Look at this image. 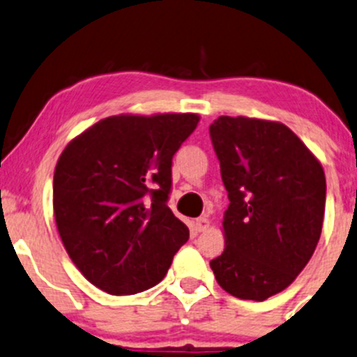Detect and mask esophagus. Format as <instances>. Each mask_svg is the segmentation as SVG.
Instances as JSON below:
<instances>
[{"label": "esophagus", "instance_id": "obj_1", "mask_svg": "<svg viewBox=\"0 0 357 357\" xmlns=\"http://www.w3.org/2000/svg\"><path fill=\"white\" fill-rule=\"evenodd\" d=\"M208 226H210V220L207 219V217H200V219L195 220V229H197L198 232L207 231Z\"/></svg>", "mask_w": 357, "mask_h": 357}]
</instances>
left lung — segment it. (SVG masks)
Returning <instances> with one entry per match:
<instances>
[{
	"label": "left lung",
	"instance_id": "obj_1",
	"mask_svg": "<svg viewBox=\"0 0 357 357\" xmlns=\"http://www.w3.org/2000/svg\"><path fill=\"white\" fill-rule=\"evenodd\" d=\"M210 138L231 202L222 219L226 248L210 267L234 298L265 301L294 282L318 245L324 167L279 121L219 116Z\"/></svg>",
	"mask_w": 357,
	"mask_h": 357
}]
</instances>
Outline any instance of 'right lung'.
Instances as JSON below:
<instances>
[{"instance_id": "obj_1", "label": "right lung", "mask_w": 357, "mask_h": 357, "mask_svg": "<svg viewBox=\"0 0 357 357\" xmlns=\"http://www.w3.org/2000/svg\"><path fill=\"white\" fill-rule=\"evenodd\" d=\"M198 121L193 112L109 116L59 155L56 227L75 267L100 291L121 296L153 287L188 241L167 198L172 155Z\"/></svg>"}]
</instances>
